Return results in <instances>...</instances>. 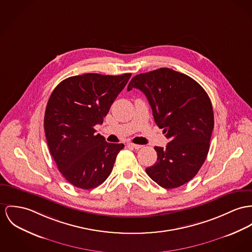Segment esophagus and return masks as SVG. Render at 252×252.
I'll return each instance as SVG.
<instances>
[{
    "mask_svg": "<svg viewBox=\"0 0 252 252\" xmlns=\"http://www.w3.org/2000/svg\"><path fill=\"white\" fill-rule=\"evenodd\" d=\"M127 146L130 147V148H133L135 150H139V149H141L143 147L141 145H136V144H133V143H127Z\"/></svg>",
    "mask_w": 252,
    "mask_h": 252,
    "instance_id": "obj_1",
    "label": "esophagus"
}]
</instances>
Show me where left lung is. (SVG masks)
<instances>
[{"label":"left lung","instance_id":"1","mask_svg":"<svg viewBox=\"0 0 252 252\" xmlns=\"http://www.w3.org/2000/svg\"><path fill=\"white\" fill-rule=\"evenodd\" d=\"M132 88L146 95L156 125L170 139L166 148L155 147L157 161L147 174L165 189L187 183L210 148L214 113L207 93L193 78L169 68L136 75L127 91Z\"/></svg>","mask_w":252,"mask_h":252}]
</instances>
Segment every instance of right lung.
I'll return each instance as SVG.
<instances>
[{
  "mask_svg": "<svg viewBox=\"0 0 252 252\" xmlns=\"http://www.w3.org/2000/svg\"><path fill=\"white\" fill-rule=\"evenodd\" d=\"M131 74H84L62 80L48 100L44 129L59 172L72 185L96 188L111 174L124 144L95 134Z\"/></svg>",
  "mask_w": 252,
  "mask_h": 252,
  "instance_id": "add662e5",
  "label": "right lung"
}]
</instances>
